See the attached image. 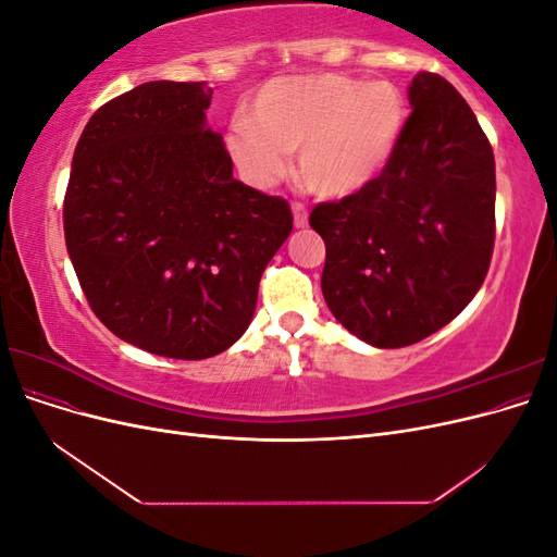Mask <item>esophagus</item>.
I'll list each match as a JSON object with an SVG mask.
<instances>
[{
  "label": "esophagus",
  "instance_id": "esophagus-1",
  "mask_svg": "<svg viewBox=\"0 0 557 557\" xmlns=\"http://www.w3.org/2000/svg\"><path fill=\"white\" fill-rule=\"evenodd\" d=\"M293 215H295V227H307L309 223V211L299 201H293Z\"/></svg>",
  "mask_w": 557,
  "mask_h": 557
}]
</instances>
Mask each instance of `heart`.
<instances>
[{"label": "heart", "mask_w": 557, "mask_h": 557, "mask_svg": "<svg viewBox=\"0 0 557 557\" xmlns=\"http://www.w3.org/2000/svg\"><path fill=\"white\" fill-rule=\"evenodd\" d=\"M404 129V99L385 81L339 74L281 76L248 97L227 132V148L258 188L288 172L297 150L299 176L315 195L358 193L393 158Z\"/></svg>", "instance_id": "heart-1"}]
</instances>
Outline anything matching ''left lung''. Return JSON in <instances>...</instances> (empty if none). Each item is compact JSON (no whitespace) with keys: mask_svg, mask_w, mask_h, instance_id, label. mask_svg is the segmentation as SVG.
I'll return each instance as SVG.
<instances>
[{"mask_svg":"<svg viewBox=\"0 0 557 557\" xmlns=\"http://www.w3.org/2000/svg\"><path fill=\"white\" fill-rule=\"evenodd\" d=\"M411 115L383 172L309 223L325 242L320 288L364 344L411 346L481 288L495 246V156L446 78L420 72Z\"/></svg>","mask_w":557,"mask_h":557,"instance_id":"left-lung-1","label":"left lung"}]
</instances>
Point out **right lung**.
<instances>
[{
	"label": "right lung",
	"mask_w": 557,
	"mask_h": 557,
	"mask_svg": "<svg viewBox=\"0 0 557 557\" xmlns=\"http://www.w3.org/2000/svg\"><path fill=\"white\" fill-rule=\"evenodd\" d=\"M207 83L150 81L99 107L74 150L64 239L95 315L153 356L205 360L246 332L290 205L232 176Z\"/></svg>",
	"instance_id": "add662e5"
}]
</instances>
